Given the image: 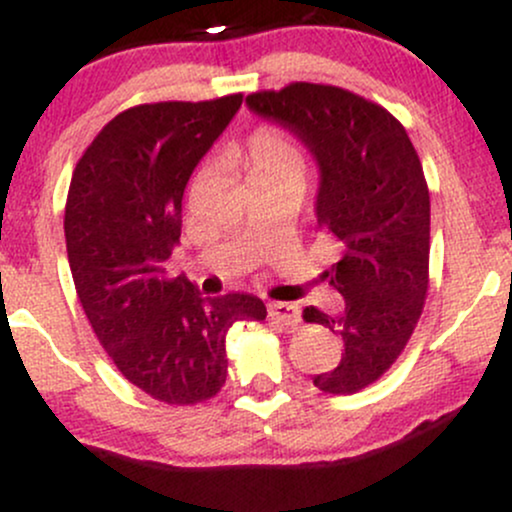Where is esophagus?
<instances>
[{
	"mask_svg": "<svg viewBox=\"0 0 512 512\" xmlns=\"http://www.w3.org/2000/svg\"><path fill=\"white\" fill-rule=\"evenodd\" d=\"M269 317L286 327H293L301 322V313H298V308L293 303H269Z\"/></svg>",
	"mask_w": 512,
	"mask_h": 512,
	"instance_id": "34e87169",
	"label": "esophagus"
}]
</instances>
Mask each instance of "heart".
I'll return each mask as SVG.
<instances>
[{
	"instance_id": "1",
	"label": "heart",
	"mask_w": 512,
	"mask_h": 512,
	"mask_svg": "<svg viewBox=\"0 0 512 512\" xmlns=\"http://www.w3.org/2000/svg\"><path fill=\"white\" fill-rule=\"evenodd\" d=\"M245 168L255 180H303L305 156L301 144L279 127H260L245 146Z\"/></svg>"
}]
</instances>
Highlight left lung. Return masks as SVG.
Listing matches in <instances>:
<instances>
[{
	"instance_id": "8db88e82",
	"label": "left lung",
	"mask_w": 512,
	"mask_h": 512,
	"mask_svg": "<svg viewBox=\"0 0 512 512\" xmlns=\"http://www.w3.org/2000/svg\"><path fill=\"white\" fill-rule=\"evenodd\" d=\"M245 103L296 134L320 168L317 228L342 250L322 279L342 308L310 305L303 320L342 339V358L315 387L354 395L397 361L424 310L431 197L419 154L397 117L346 88L296 81Z\"/></svg>"
}]
</instances>
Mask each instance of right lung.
<instances>
[{
    "label": "right lung",
    "instance_id": "1",
    "mask_svg": "<svg viewBox=\"0 0 512 512\" xmlns=\"http://www.w3.org/2000/svg\"><path fill=\"white\" fill-rule=\"evenodd\" d=\"M240 103L243 93L134 105L98 132L69 182L64 238L88 322L129 383L178 407L226 383L233 322L267 317L250 293L202 298L187 276H166L187 180Z\"/></svg>",
    "mask_w": 512,
    "mask_h": 512
}]
</instances>
